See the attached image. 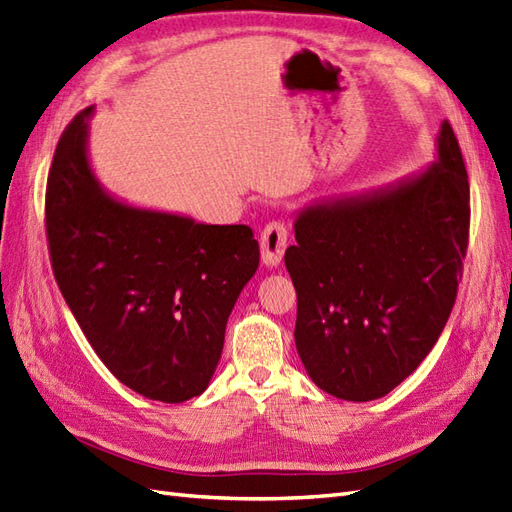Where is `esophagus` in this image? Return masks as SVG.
<instances>
[{
    "label": "esophagus",
    "instance_id": "obj_1",
    "mask_svg": "<svg viewBox=\"0 0 512 512\" xmlns=\"http://www.w3.org/2000/svg\"><path fill=\"white\" fill-rule=\"evenodd\" d=\"M259 246H261V261H264L266 268H277L287 248V227L283 222L279 220L268 222L264 231H261Z\"/></svg>",
    "mask_w": 512,
    "mask_h": 512
}]
</instances>
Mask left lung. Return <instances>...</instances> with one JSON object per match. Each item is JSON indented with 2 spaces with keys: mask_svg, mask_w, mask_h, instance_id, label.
Listing matches in <instances>:
<instances>
[{
  "mask_svg": "<svg viewBox=\"0 0 512 512\" xmlns=\"http://www.w3.org/2000/svg\"><path fill=\"white\" fill-rule=\"evenodd\" d=\"M285 268L296 350L335 398L370 402L411 376L443 331L469 238V183L448 121L437 160L391 186L300 209Z\"/></svg>",
  "mask_w": 512,
  "mask_h": 512,
  "instance_id": "8db88e82",
  "label": "left lung"
}]
</instances>
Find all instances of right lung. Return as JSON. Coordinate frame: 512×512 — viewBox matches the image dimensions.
<instances>
[{"label":"right lung","instance_id":"1","mask_svg":"<svg viewBox=\"0 0 512 512\" xmlns=\"http://www.w3.org/2000/svg\"><path fill=\"white\" fill-rule=\"evenodd\" d=\"M93 112L64 129L49 168L51 266L106 368L144 398L186 402L212 381L259 244L246 225H203L112 196L88 160Z\"/></svg>","mask_w":512,"mask_h":512}]
</instances>
